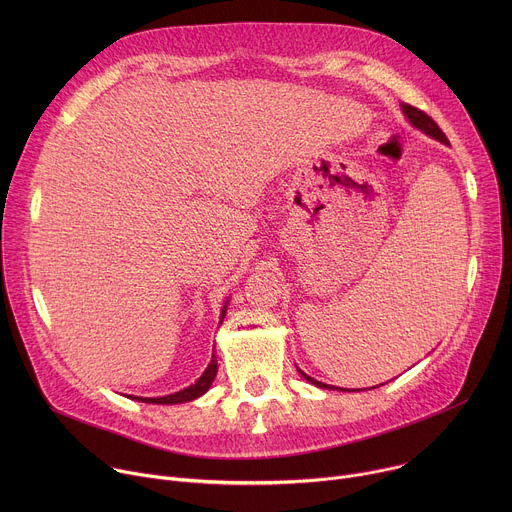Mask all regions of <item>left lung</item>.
<instances>
[{
    "label": "left lung",
    "instance_id": "1",
    "mask_svg": "<svg viewBox=\"0 0 512 512\" xmlns=\"http://www.w3.org/2000/svg\"><path fill=\"white\" fill-rule=\"evenodd\" d=\"M401 109H403V115L409 119V123L413 125V127H417L419 131H423L425 135H429V137H433V139H437V141H442V143H450L448 141V137H446V133L437 127V123L429 117V115H425L423 111H419V109H415V107H411V105H407V103H403L401 105ZM298 373L308 381V383H312V385H316V387H320V389H336V391H348V389H338V387H334V385H326V383H320V381H316V379H312L310 375H306L304 371H300L298 369Z\"/></svg>",
    "mask_w": 512,
    "mask_h": 512
}]
</instances>
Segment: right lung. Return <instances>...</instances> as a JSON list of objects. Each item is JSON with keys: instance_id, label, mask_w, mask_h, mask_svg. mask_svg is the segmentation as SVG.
Wrapping results in <instances>:
<instances>
[{"instance_id": "1", "label": "right lung", "mask_w": 512, "mask_h": 512, "mask_svg": "<svg viewBox=\"0 0 512 512\" xmlns=\"http://www.w3.org/2000/svg\"><path fill=\"white\" fill-rule=\"evenodd\" d=\"M225 314H227V304H225V308H223V312H221V324H223V320H225ZM216 371H218V364H216V356H214V352H212V358H210V362H208L206 371L202 373V377H200L194 385H190V387H186V389H182V391H178V393L166 395V397H131V399L141 401V403H154V405L186 403V401L198 399L200 395H204V393L210 389V385H212V381H214V377H216Z\"/></svg>"}]
</instances>
